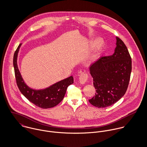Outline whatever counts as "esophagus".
Returning a JSON list of instances; mask_svg holds the SVG:
<instances>
[{
	"mask_svg": "<svg viewBox=\"0 0 147 147\" xmlns=\"http://www.w3.org/2000/svg\"><path fill=\"white\" fill-rule=\"evenodd\" d=\"M88 76L86 73H83L80 75V77H79V82L80 84H84L85 83V82L87 81L88 80Z\"/></svg>",
	"mask_w": 147,
	"mask_h": 147,
	"instance_id": "obj_1",
	"label": "esophagus"
}]
</instances>
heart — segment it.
<instances>
[{
  "label": "heart",
  "instance_id": "obj_1",
  "mask_svg": "<svg viewBox=\"0 0 147 147\" xmlns=\"http://www.w3.org/2000/svg\"><path fill=\"white\" fill-rule=\"evenodd\" d=\"M104 43V42L102 38H98L94 43V46H95V48H96V50H100L103 46Z\"/></svg>",
  "mask_w": 147,
  "mask_h": 147
}]
</instances>
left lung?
<instances>
[{"instance_id": "obj_1", "label": "left lung", "mask_w": 147, "mask_h": 147, "mask_svg": "<svg viewBox=\"0 0 147 147\" xmlns=\"http://www.w3.org/2000/svg\"><path fill=\"white\" fill-rule=\"evenodd\" d=\"M112 55L102 57L89 67L96 89L89 102L98 108L113 105L126 93L132 70L131 58L125 44L116 37Z\"/></svg>"}]
</instances>
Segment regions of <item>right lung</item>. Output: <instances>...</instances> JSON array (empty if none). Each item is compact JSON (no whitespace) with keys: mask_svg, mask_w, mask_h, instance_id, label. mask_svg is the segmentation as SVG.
Returning a JSON list of instances; mask_svg holds the SVG:
<instances>
[{"mask_svg":"<svg viewBox=\"0 0 147 147\" xmlns=\"http://www.w3.org/2000/svg\"><path fill=\"white\" fill-rule=\"evenodd\" d=\"M21 45L15 51L13 60L16 84L20 91L30 102L39 107L48 109L57 106L62 101L68 86L74 83L73 77L69 76L44 89L30 88L24 83L18 67L17 58Z\"/></svg>","mask_w":147,"mask_h":147,"instance_id":"1","label":"right lung"}]
</instances>
